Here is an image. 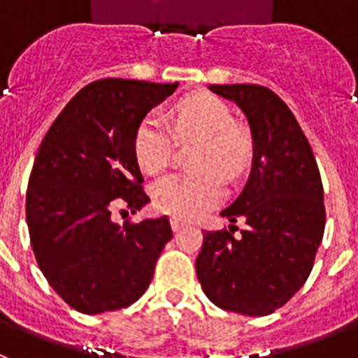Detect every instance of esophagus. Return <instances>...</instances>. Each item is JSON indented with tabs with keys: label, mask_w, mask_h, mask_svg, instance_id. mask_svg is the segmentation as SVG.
<instances>
[{
	"label": "esophagus",
	"mask_w": 358,
	"mask_h": 358,
	"mask_svg": "<svg viewBox=\"0 0 358 358\" xmlns=\"http://www.w3.org/2000/svg\"><path fill=\"white\" fill-rule=\"evenodd\" d=\"M169 222H171V227H173V231H180L185 225V222L182 220V218H178V216H171Z\"/></svg>",
	"instance_id": "34e87169"
}]
</instances>
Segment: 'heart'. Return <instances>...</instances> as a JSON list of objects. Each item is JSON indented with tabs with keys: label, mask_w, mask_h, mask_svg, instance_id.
Returning <instances> with one entry per match:
<instances>
[{
	"label": "heart",
	"mask_w": 358,
	"mask_h": 358,
	"mask_svg": "<svg viewBox=\"0 0 358 358\" xmlns=\"http://www.w3.org/2000/svg\"><path fill=\"white\" fill-rule=\"evenodd\" d=\"M174 134L182 142H198L193 155L198 171L156 180L152 200L162 213L189 220L218 203L224 194L220 174L236 178L251 158L253 142L248 131L236 125L227 103L216 96H189L180 101L173 129L160 110L147 113L138 125L134 156L145 173L155 174L169 164Z\"/></svg>",
	"instance_id": "b5f03b06"
}]
</instances>
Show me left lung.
<instances>
[{
  "label": "left lung",
  "mask_w": 358,
  "mask_h": 358,
  "mask_svg": "<svg viewBox=\"0 0 358 358\" xmlns=\"http://www.w3.org/2000/svg\"><path fill=\"white\" fill-rule=\"evenodd\" d=\"M209 89L248 116L253 165L242 193L220 213L229 231H202L196 275L215 306L264 317L286 304L313 269L326 225L322 180L308 138L271 89L253 83ZM236 220L246 224L240 237Z\"/></svg>",
  "instance_id": "left-lung-1"
}]
</instances>
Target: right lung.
<instances>
[{
	"mask_svg": "<svg viewBox=\"0 0 358 358\" xmlns=\"http://www.w3.org/2000/svg\"><path fill=\"white\" fill-rule=\"evenodd\" d=\"M178 83L107 78L89 83L45 134L27 189V225L41 273L80 313L136 302L173 238L167 216L114 222L149 196L134 156V133Z\"/></svg>",
	"mask_w": 358,
	"mask_h": 358,
	"instance_id": "add662e5",
	"label": "right lung"
}]
</instances>
